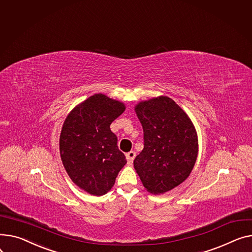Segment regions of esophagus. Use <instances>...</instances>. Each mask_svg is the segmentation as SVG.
Masks as SVG:
<instances>
[{"label":"esophagus","mask_w":252,"mask_h":252,"mask_svg":"<svg viewBox=\"0 0 252 252\" xmlns=\"http://www.w3.org/2000/svg\"><path fill=\"white\" fill-rule=\"evenodd\" d=\"M126 157L127 163H128V164H131L132 161H133V159H135V157H136V152H135V151H130V152L126 153Z\"/></svg>","instance_id":"34e87169"}]
</instances>
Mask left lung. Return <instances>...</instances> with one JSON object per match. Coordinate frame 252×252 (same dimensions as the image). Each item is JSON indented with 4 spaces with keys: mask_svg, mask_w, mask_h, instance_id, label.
Segmentation results:
<instances>
[{
    "mask_svg": "<svg viewBox=\"0 0 252 252\" xmlns=\"http://www.w3.org/2000/svg\"><path fill=\"white\" fill-rule=\"evenodd\" d=\"M144 149L133 166L148 191L158 194L178 187L190 174L197 157L194 126L174 101L166 96L139 103Z\"/></svg>",
    "mask_w": 252,
    "mask_h": 252,
    "instance_id": "1",
    "label": "left lung"
}]
</instances>
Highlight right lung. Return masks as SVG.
I'll use <instances>...</instances> for the list:
<instances>
[{"mask_svg": "<svg viewBox=\"0 0 252 252\" xmlns=\"http://www.w3.org/2000/svg\"><path fill=\"white\" fill-rule=\"evenodd\" d=\"M125 108L120 101L95 94L75 107L63 123L60 137L63 164L73 182L91 194L109 191L126 163L110 129Z\"/></svg>", "mask_w": 252, "mask_h": 252, "instance_id": "right-lung-1", "label": "right lung"}]
</instances>
